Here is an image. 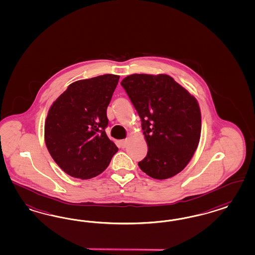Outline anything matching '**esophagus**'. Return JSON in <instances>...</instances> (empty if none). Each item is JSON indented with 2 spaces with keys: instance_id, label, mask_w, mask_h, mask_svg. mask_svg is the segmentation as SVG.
I'll list each match as a JSON object with an SVG mask.
<instances>
[{
  "instance_id": "obj_1",
  "label": "esophagus",
  "mask_w": 255,
  "mask_h": 255,
  "mask_svg": "<svg viewBox=\"0 0 255 255\" xmlns=\"http://www.w3.org/2000/svg\"><path fill=\"white\" fill-rule=\"evenodd\" d=\"M128 139H124V140H121V146L122 147H126L127 146V144H128Z\"/></svg>"
}]
</instances>
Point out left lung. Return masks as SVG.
<instances>
[{
    "label": "left lung",
    "instance_id": "8db88e82",
    "mask_svg": "<svg viewBox=\"0 0 255 255\" xmlns=\"http://www.w3.org/2000/svg\"><path fill=\"white\" fill-rule=\"evenodd\" d=\"M121 85L141 120L147 154L138 165L151 178L166 179L185 168L198 148L201 114L198 100L164 74H133Z\"/></svg>",
    "mask_w": 255,
    "mask_h": 255
}]
</instances>
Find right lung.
Returning <instances> with one entry per match:
<instances>
[{
  "label": "right lung",
  "mask_w": 255,
  "mask_h": 255,
  "mask_svg": "<svg viewBox=\"0 0 255 255\" xmlns=\"http://www.w3.org/2000/svg\"><path fill=\"white\" fill-rule=\"evenodd\" d=\"M120 76L107 74L78 80L48 111L44 140L57 165L71 177L101 174L118 147L107 136V109Z\"/></svg>",
  "instance_id": "right-lung-1"
}]
</instances>
